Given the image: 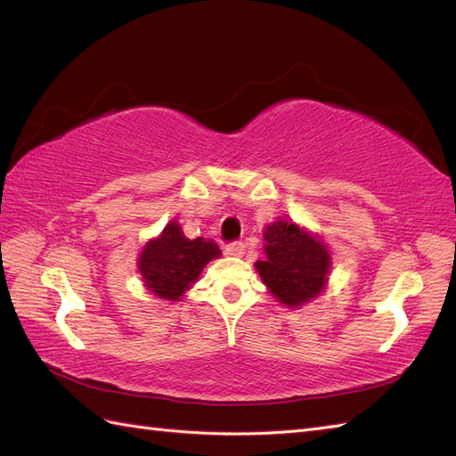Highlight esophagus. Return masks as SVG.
<instances>
[{
	"label": "esophagus",
	"instance_id": "34e87169",
	"mask_svg": "<svg viewBox=\"0 0 456 456\" xmlns=\"http://www.w3.org/2000/svg\"><path fill=\"white\" fill-rule=\"evenodd\" d=\"M245 253V245L241 241H232L226 245V255L230 256H243Z\"/></svg>",
	"mask_w": 456,
	"mask_h": 456
}]
</instances>
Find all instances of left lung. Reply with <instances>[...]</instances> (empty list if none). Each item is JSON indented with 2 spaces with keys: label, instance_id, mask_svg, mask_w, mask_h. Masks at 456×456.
I'll list each match as a JSON object with an SVG mask.
<instances>
[{
  "label": "left lung",
  "instance_id": "8db88e82",
  "mask_svg": "<svg viewBox=\"0 0 456 456\" xmlns=\"http://www.w3.org/2000/svg\"><path fill=\"white\" fill-rule=\"evenodd\" d=\"M265 260L256 270L281 305L295 308L322 293L330 270L327 247L291 220H278L265 230Z\"/></svg>",
  "mask_w": 456,
  "mask_h": 456
}]
</instances>
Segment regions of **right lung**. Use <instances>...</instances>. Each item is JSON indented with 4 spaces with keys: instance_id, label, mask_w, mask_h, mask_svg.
I'll use <instances>...</instances> for the list:
<instances>
[{
    "instance_id": "add662e5",
    "label": "right lung",
    "mask_w": 456,
    "mask_h": 456,
    "mask_svg": "<svg viewBox=\"0 0 456 456\" xmlns=\"http://www.w3.org/2000/svg\"><path fill=\"white\" fill-rule=\"evenodd\" d=\"M220 256L213 240H188L176 220L163 228L161 236L150 240L139 256L144 287L163 300H178L196 283L209 260Z\"/></svg>"
}]
</instances>
